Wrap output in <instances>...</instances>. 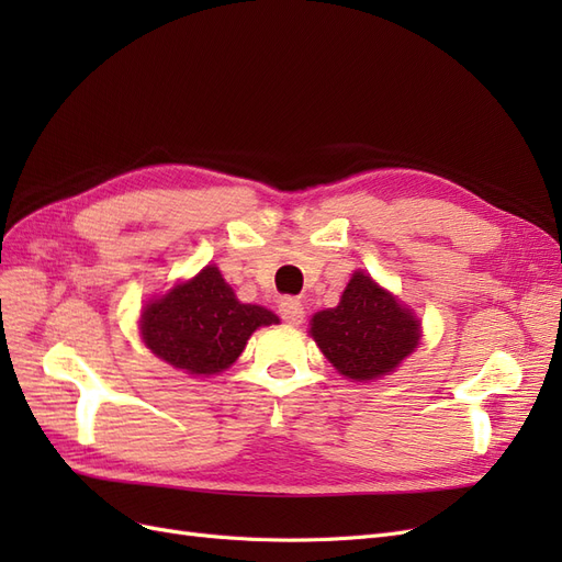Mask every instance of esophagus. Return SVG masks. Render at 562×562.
I'll use <instances>...</instances> for the list:
<instances>
[{"instance_id": "esophagus-1", "label": "esophagus", "mask_w": 562, "mask_h": 562, "mask_svg": "<svg viewBox=\"0 0 562 562\" xmlns=\"http://www.w3.org/2000/svg\"><path fill=\"white\" fill-rule=\"evenodd\" d=\"M279 314L285 323H291V326H300V323L304 321V307H302V302L295 297H283L279 304Z\"/></svg>"}]
</instances>
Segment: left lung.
Here are the masks:
<instances>
[{
	"mask_svg": "<svg viewBox=\"0 0 562 562\" xmlns=\"http://www.w3.org/2000/svg\"><path fill=\"white\" fill-rule=\"evenodd\" d=\"M310 333L339 375L356 382L394 372L419 345V321L363 271H353L339 304L312 316Z\"/></svg>",
	"mask_w": 562,
	"mask_h": 562,
	"instance_id": "left-lung-1",
	"label": "left lung"
}]
</instances>
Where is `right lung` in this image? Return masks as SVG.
I'll use <instances>...</instances> for the list:
<instances>
[{"label": "right lung", "instance_id": "add662e5", "mask_svg": "<svg viewBox=\"0 0 562 562\" xmlns=\"http://www.w3.org/2000/svg\"><path fill=\"white\" fill-rule=\"evenodd\" d=\"M279 316L260 304L236 300L215 265H206L190 281L149 300L140 316L143 342L161 361L190 375L227 370L260 326Z\"/></svg>", "mask_w": 562, "mask_h": 562}]
</instances>
